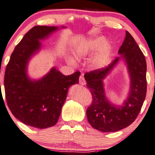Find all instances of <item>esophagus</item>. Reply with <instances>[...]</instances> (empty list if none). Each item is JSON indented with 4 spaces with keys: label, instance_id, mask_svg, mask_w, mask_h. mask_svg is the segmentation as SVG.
<instances>
[{
    "label": "esophagus",
    "instance_id": "obj_1",
    "mask_svg": "<svg viewBox=\"0 0 155 155\" xmlns=\"http://www.w3.org/2000/svg\"><path fill=\"white\" fill-rule=\"evenodd\" d=\"M79 84H80L81 85H84V84H86L85 79H84V78L82 76H79Z\"/></svg>",
    "mask_w": 155,
    "mask_h": 155
}]
</instances>
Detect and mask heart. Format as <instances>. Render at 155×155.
Wrapping results in <instances>:
<instances>
[{"mask_svg":"<svg viewBox=\"0 0 155 155\" xmlns=\"http://www.w3.org/2000/svg\"><path fill=\"white\" fill-rule=\"evenodd\" d=\"M104 38H103V37H98V38L91 40L89 42V44H88L87 49L85 51L86 54L93 52L95 51L98 50L104 43ZM109 54H110V47H109V45H104L101 51L95 58V64L97 66H99V67L104 65L107 61ZM70 62L73 63V60H70Z\"/></svg>","mask_w":155,"mask_h":155,"instance_id":"b5f03b06","label":"heart"}]
</instances>
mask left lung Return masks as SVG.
Wrapping results in <instances>:
<instances>
[{
  "mask_svg": "<svg viewBox=\"0 0 155 155\" xmlns=\"http://www.w3.org/2000/svg\"><path fill=\"white\" fill-rule=\"evenodd\" d=\"M121 57H117L107 67L84 74L87 87L91 91V104L87 109V118L92 127L104 132H117L135 121L147 95V62L135 40L128 31L119 48ZM120 58H124L131 77V90L125 104L117 107L110 104L105 96L102 79Z\"/></svg>",
  "mask_w": 155,
  "mask_h": 155,
  "instance_id": "obj_1",
  "label": "left lung"
}]
</instances>
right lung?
I'll return each instance as SVG.
<instances>
[{
    "label": "right lung",
    "mask_w": 155,
    "mask_h": 155,
    "mask_svg": "<svg viewBox=\"0 0 155 155\" xmlns=\"http://www.w3.org/2000/svg\"><path fill=\"white\" fill-rule=\"evenodd\" d=\"M57 29L46 25L31 28L16 45L5 71V96L10 111L25 125L35 128H48L57 124L69 87L79 83V71L64 76L56 68L38 81L27 77V62L40 49L39 40Z\"/></svg>",
    "instance_id": "add662e5"
}]
</instances>
